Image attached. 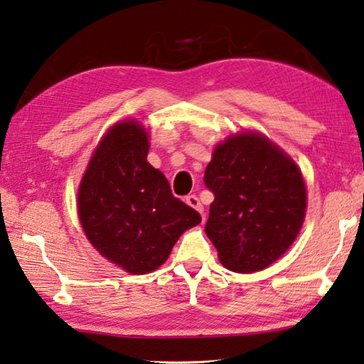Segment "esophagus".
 Masks as SVG:
<instances>
[{"label":"esophagus","instance_id":"obj_1","mask_svg":"<svg viewBox=\"0 0 364 364\" xmlns=\"http://www.w3.org/2000/svg\"><path fill=\"white\" fill-rule=\"evenodd\" d=\"M185 203H187V204L190 205V208H193L195 210L200 212V214H203L204 208H203V204H201V201H200V198H198L196 195H188L187 200H185ZM203 220H205L204 214H203Z\"/></svg>","mask_w":364,"mask_h":364}]
</instances>
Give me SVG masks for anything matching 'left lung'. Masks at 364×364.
<instances>
[{"mask_svg": "<svg viewBox=\"0 0 364 364\" xmlns=\"http://www.w3.org/2000/svg\"><path fill=\"white\" fill-rule=\"evenodd\" d=\"M214 201L205 235L220 263L255 272L289 250L306 215V185L289 155L263 134L245 132L218 144L204 173Z\"/></svg>", "mask_w": 364, "mask_h": 364, "instance_id": "8db88e82", "label": "left lung"}]
</instances>
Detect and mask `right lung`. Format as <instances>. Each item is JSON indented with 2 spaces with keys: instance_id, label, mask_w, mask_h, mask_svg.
<instances>
[{
  "instance_id": "obj_1",
  "label": "right lung",
  "mask_w": 364,
  "mask_h": 364,
  "mask_svg": "<svg viewBox=\"0 0 364 364\" xmlns=\"http://www.w3.org/2000/svg\"><path fill=\"white\" fill-rule=\"evenodd\" d=\"M149 138L139 122H119L88 161L77 212L88 241L129 274L166 262L183 231L201 215L176 198L161 171L147 163Z\"/></svg>"
}]
</instances>
